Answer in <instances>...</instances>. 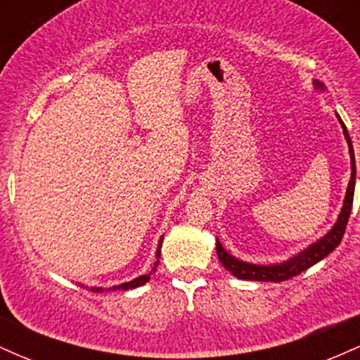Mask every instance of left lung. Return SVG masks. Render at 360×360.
<instances>
[{"instance_id":"obj_1","label":"left lung","mask_w":360,"mask_h":360,"mask_svg":"<svg viewBox=\"0 0 360 360\" xmlns=\"http://www.w3.org/2000/svg\"><path fill=\"white\" fill-rule=\"evenodd\" d=\"M318 88H323L320 82L315 81ZM340 120V118H338ZM342 128H344V135L347 139V143H349V152H350V164H352V174H350V183L349 188H347V194L344 200V206H342V212L338 214V220L333 229L330 230L328 233L325 235L323 238L311 243L308 249L300 252L298 255H295L292 259L286 260L283 264H276V266H255V264L242 262V260L232 257L225 249L221 247L220 242H217V255L220 259L226 271H230L235 278L245 279V281H272V283H281V281H286L295 278V276L301 274L303 271H307L308 267H311L313 264L320 262L321 259L326 257L335 247L340 243L342 237L345 233L347 221H349L350 210H352L354 203V188H355V159H354V148H352V140L349 137V131H347V127L344 122L340 120Z\"/></svg>"}]
</instances>
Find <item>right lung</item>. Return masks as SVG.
<instances>
[{
  "label": "right lung",
  "mask_w": 360,
  "mask_h": 360,
  "mask_svg": "<svg viewBox=\"0 0 360 360\" xmlns=\"http://www.w3.org/2000/svg\"><path fill=\"white\" fill-rule=\"evenodd\" d=\"M162 242V240H160ZM160 245V243H159ZM157 257H159V249H157ZM157 264H159V260H157L155 262V266H154V271H155V267H157ZM150 274L152 272H148V274H143V276H140V278H137V279H134V281H130V283H125V284H118V286H113V288H110L111 291H117V289H123V291H127V289H134V288H139V286H142V284H146L148 279H150ZM93 289V291H98V292H103L105 291V289L103 288H91ZM108 289V291H110Z\"/></svg>",
  "instance_id": "1"
}]
</instances>
